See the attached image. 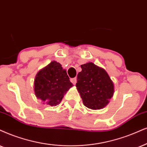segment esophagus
<instances>
[{
  "label": "esophagus",
  "mask_w": 147,
  "mask_h": 147,
  "mask_svg": "<svg viewBox=\"0 0 147 147\" xmlns=\"http://www.w3.org/2000/svg\"><path fill=\"white\" fill-rule=\"evenodd\" d=\"M70 81H71L73 85H75L76 83H77V78L75 77V78H72V79H70Z\"/></svg>",
  "instance_id": "obj_1"
}]
</instances>
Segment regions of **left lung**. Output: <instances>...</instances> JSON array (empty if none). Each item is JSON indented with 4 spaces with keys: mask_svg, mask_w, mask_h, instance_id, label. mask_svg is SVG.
Instances as JSON below:
<instances>
[{
    "mask_svg": "<svg viewBox=\"0 0 147 147\" xmlns=\"http://www.w3.org/2000/svg\"><path fill=\"white\" fill-rule=\"evenodd\" d=\"M77 75L78 92L85 107L93 110L105 107L114 94V85L107 71L92 62L81 65Z\"/></svg>",
    "mask_w": 147,
    "mask_h": 147,
    "instance_id": "1",
    "label": "left lung"
}]
</instances>
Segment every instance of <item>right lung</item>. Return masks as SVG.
I'll return each instance as SVG.
<instances>
[{
  "label": "right lung",
  "instance_id": "add662e5",
  "mask_svg": "<svg viewBox=\"0 0 147 147\" xmlns=\"http://www.w3.org/2000/svg\"><path fill=\"white\" fill-rule=\"evenodd\" d=\"M73 86L60 63L53 61L36 74L34 93L37 98L51 107L60 103L64 94Z\"/></svg>",
  "mask_w": 147,
  "mask_h": 147
}]
</instances>
